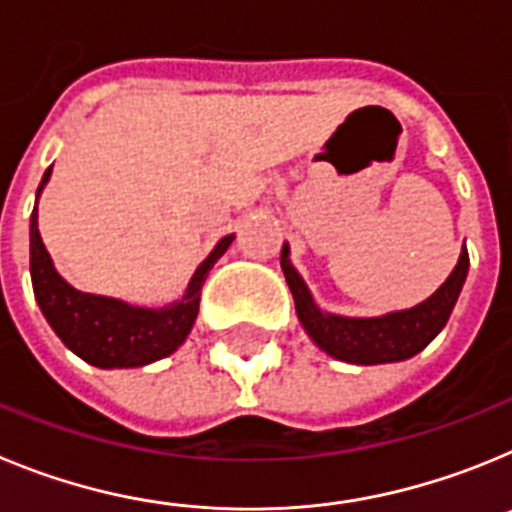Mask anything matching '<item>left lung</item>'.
I'll return each instance as SVG.
<instances>
[{
    "label": "left lung",
    "mask_w": 512,
    "mask_h": 512,
    "mask_svg": "<svg viewBox=\"0 0 512 512\" xmlns=\"http://www.w3.org/2000/svg\"><path fill=\"white\" fill-rule=\"evenodd\" d=\"M287 253L289 248L284 246V277H287L292 297H295L297 315L312 341L318 343L325 354L364 366L410 359L423 351L449 320L469 271V251L461 248L459 264L451 271V277L436 289V295L420 302L413 310L390 312L382 318H341V315H328V312L318 310L300 274L289 266Z\"/></svg>",
    "instance_id": "obj_1"
}]
</instances>
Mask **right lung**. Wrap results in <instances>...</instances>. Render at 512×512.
Segmentation results:
<instances>
[{
  "label": "right lung",
  "instance_id": "1",
  "mask_svg": "<svg viewBox=\"0 0 512 512\" xmlns=\"http://www.w3.org/2000/svg\"><path fill=\"white\" fill-rule=\"evenodd\" d=\"M51 169L53 166H48L43 174L38 194L48 182ZM233 238L235 235H225L217 243L215 251L194 271L187 295L176 305L164 310L130 307L110 297L84 295L58 277L38 233V200H35V210L30 215V277H33L35 300L58 338L89 364L102 369L151 364L176 351L189 336L194 318L200 312L202 284L215 261L228 251Z\"/></svg>",
  "mask_w": 512,
  "mask_h": 512
}]
</instances>
